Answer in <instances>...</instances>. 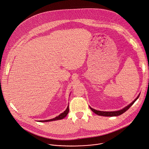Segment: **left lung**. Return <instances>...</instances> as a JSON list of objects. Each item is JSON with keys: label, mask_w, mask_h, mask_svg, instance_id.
Instances as JSON below:
<instances>
[{"label": "left lung", "mask_w": 149, "mask_h": 149, "mask_svg": "<svg viewBox=\"0 0 149 149\" xmlns=\"http://www.w3.org/2000/svg\"><path fill=\"white\" fill-rule=\"evenodd\" d=\"M140 94H139L137 96V97L135 98V100L132 102L130 103L129 105H128L127 106H126V107H125L124 108L122 109L121 110H117V111H100V110H97L95 109L92 108L91 107H89L90 109L92 110V111H93L95 114L98 115V116H105V117H114V116H118L120 115H121L123 113H125L126 111H127L130 108V107L135 102L136 100L138 98V97H139Z\"/></svg>", "instance_id": "1"}]
</instances>
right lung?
Masks as SVG:
<instances>
[{
    "label": "right lung",
    "instance_id": "obj_1",
    "mask_svg": "<svg viewBox=\"0 0 149 149\" xmlns=\"http://www.w3.org/2000/svg\"><path fill=\"white\" fill-rule=\"evenodd\" d=\"M69 105H68L67 108L66 109V110L62 113H61L59 116L56 117L53 119H51V120H42V121H39V122H49V121H56V120H62L64 118H65L67 115L69 113Z\"/></svg>",
    "mask_w": 149,
    "mask_h": 149
}]
</instances>
